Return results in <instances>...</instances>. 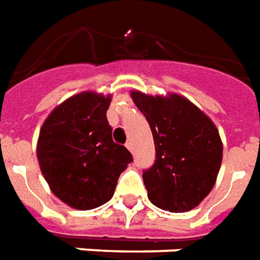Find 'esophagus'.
Returning <instances> with one entry per match:
<instances>
[{
    "label": "esophagus",
    "mask_w": 260,
    "mask_h": 260,
    "mask_svg": "<svg viewBox=\"0 0 260 260\" xmlns=\"http://www.w3.org/2000/svg\"><path fill=\"white\" fill-rule=\"evenodd\" d=\"M126 147L128 148L130 151H133V143H132V141L128 140V141H127V143H126Z\"/></svg>",
    "instance_id": "esophagus-1"
}]
</instances>
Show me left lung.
Segmentation results:
<instances>
[{
  "mask_svg": "<svg viewBox=\"0 0 260 260\" xmlns=\"http://www.w3.org/2000/svg\"><path fill=\"white\" fill-rule=\"evenodd\" d=\"M146 116L155 146V160L143 170L148 200L170 212L195 208L215 184L222 143L215 124L181 96L153 98L132 93Z\"/></svg>",
  "mask_w": 260,
  "mask_h": 260,
  "instance_id": "left-lung-1",
  "label": "left lung"
}]
</instances>
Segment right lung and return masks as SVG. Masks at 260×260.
Returning <instances> with one entry per match:
<instances>
[{
	"instance_id": "obj_1",
	"label": "right lung",
	"mask_w": 260,
	"mask_h": 260,
	"mask_svg": "<svg viewBox=\"0 0 260 260\" xmlns=\"http://www.w3.org/2000/svg\"><path fill=\"white\" fill-rule=\"evenodd\" d=\"M110 96L83 92L63 102L45 120L38 160L60 201L93 209L112 200L120 174L133 155L113 141L106 112Z\"/></svg>"
}]
</instances>
